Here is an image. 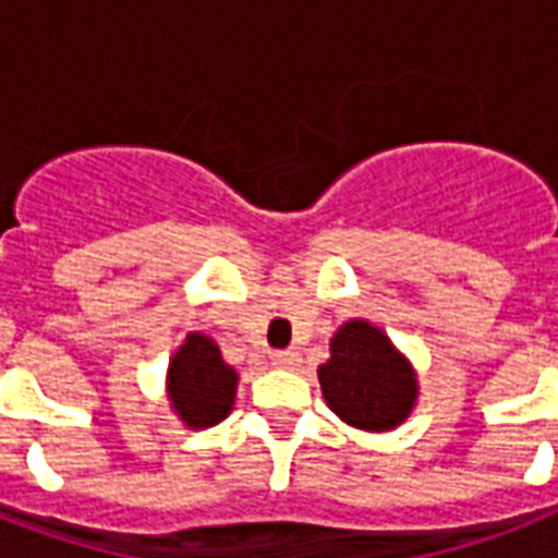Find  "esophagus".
<instances>
[{
    "label": "esophagus",
    "mask_w": 558,
    "mask_h": 558,
    "mask_svg": "<svg viewBox=\"0 0 558 558\" xmlns=\"http://www.w3.org/2000/svg\"><path fill=\"white\" fill-rule=\"evenodd\" d=\"M271 365L280 367V371H295V367H301V353L298 350H280V353L271 356Z\"/></svg>",
    "instance_id": "34e87169"
}]
</instances>
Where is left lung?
I'll return each mask as SVG.
<instances>
[{
  "mask_svg": "<svg viewBox=\"0 0 558 558\" xmlns=\"http://www.w3.org/2000/svg\"><path fill=\"white\" fill-rule=\"evenodd\" d=\"M318 381L332 414L359 432H393L420 399L411 359L367 318H350L332 332Z\"/></svg>",
  "mask_w": 558,
  "mask_h": 558,
  "instance_id": "8db88e82",
  "label": "left lung"
}]
</instances>
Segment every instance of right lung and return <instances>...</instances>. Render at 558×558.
I'll return each mask as SVG.
<instances>
[{"label":"right lung","instance_id":"right-lung-1","mask_svg":"<svg viewBox=\"0 0 558 558\" xmlns=\"http://www.w3.org/2000/svg\"><path fill=\"white\" fill-rule=\"evenodd\" d=\"M240 373L222 359V350L205 332H187L165 373L170 411L185 428H210L222 423L236 399Z\"/></svg>","mask_w":558,"mask_h":558}]
</instances>
